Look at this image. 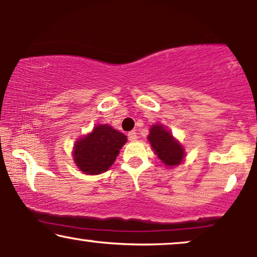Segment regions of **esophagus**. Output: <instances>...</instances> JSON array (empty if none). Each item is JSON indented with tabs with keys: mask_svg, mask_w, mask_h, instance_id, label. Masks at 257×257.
<instances>
[{
	"mask_svg": "<svg viewBox=\"0 0 257 257\" xmlns=\"http://www.w3.org/2000/svg\"><path fill=\"white\" fill-rule=\"evenodd\" d=\"M127 137H128L130 142H136L137 138H138V137H137V133H136L135 131L128 132V133H127Z\"/></svg>",
	"mask_w": 257,
	"mask_h": 257,
	"instance_id": "1",
	"label": "esophagus"
}]
</instances>
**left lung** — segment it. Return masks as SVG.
I'll return each instance as SVG.
<instances>
[{
  "label": "left lung",
  "mask_w": 257,
  "mask_h": 257,
  "mask_svg": "<svg viewBox=\"0 0 257 257\" xmlns=\"http://www.w3.org/2000/svg\"><path fill=\"white\" fill-rule=\"evenodd\" d=\"M147 140L153 152L166 167L173 168L179 166L185 160V147L177 138H174L172 132L165 125L154 124L151 126Z\"/></svg>",
  "instance_id": "8db88e82"
}]
</instances>
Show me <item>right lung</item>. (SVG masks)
<instances>
[{
  "label": "right lung",
  "instance_id": "add662e5",
  "mask_svg": "<svg viewBox=\"0 0 257 257\" xmlns=\"http://www.w3.org/2000/svg\"><path fill=\"white\" fill-rule=\"evenodd\" d=\"M127 142L124 133L107 124L96 125L92 131L73 144L72 158L83 173L97 175L106 172Z\"/></svg>",
  "mask_w": 257,
  "mask_h": 257
}]
</instances>
